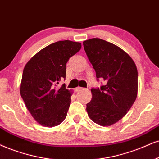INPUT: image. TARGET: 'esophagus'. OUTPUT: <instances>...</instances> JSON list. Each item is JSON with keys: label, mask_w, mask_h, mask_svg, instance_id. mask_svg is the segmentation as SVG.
<instances>
[{"label": "esophagus", "mask_w": 159, "mask_h": 159, "mask_svg": "<svg viewBox=\"0 0 159 159\" xmlns=\"http://www.w3.org/2000/svg\"><path fill=\"white\" fill-rule=\"evenodd\" d=\"M83 89H83V88H81V87H77V88H76V89H74V91L77 92V91H80V90H83Z\"/></svg>", "instance_id": "34e87169"}]
</instances>
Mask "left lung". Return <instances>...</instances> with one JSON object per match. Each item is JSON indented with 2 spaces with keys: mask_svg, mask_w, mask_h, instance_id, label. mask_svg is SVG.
I'll list each match as a JSON object with an SVG mask.
<instances>
[{
  "mask_svg": "<svg viewBox=\"0 0 159 159\" xmlns=\"http://www.w3.org/2000/svg\"><path fill=\"white\" fill-rule=\"evenodd\" d=\"M89 61L99 78L105 82L91 89L92 99L86 105L93 122L111 126L126 115L138 93V71L133 59L116 45L99 38L83 42Z\"/></svg>",
  "mask_w": 159,
  "mask_h": 159,
  "instance_id": "obj_1",
  "label": "left lung"
}]
</instances>
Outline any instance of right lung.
Masks as SVG:
<instances>
[{
  "mask_svg": "<svg viewBox=\"0 0 159 159\" xmlns=\"http://www.w3.org/2000/svg\"><path fill=\"white\" fill-rule=\"evenodd\" d=\"M80 43L62 40L48 45L29 60L23 69L20 92L35 121L44 127L57 126L69 108L71 91L65 84L66 63L81 48Z\"/></svg>",
  "mask_w": 159,
  "mask_h": 159,
  "instance_id": "right-lung-1",
  "label": "right lung"
}]
</instances>
